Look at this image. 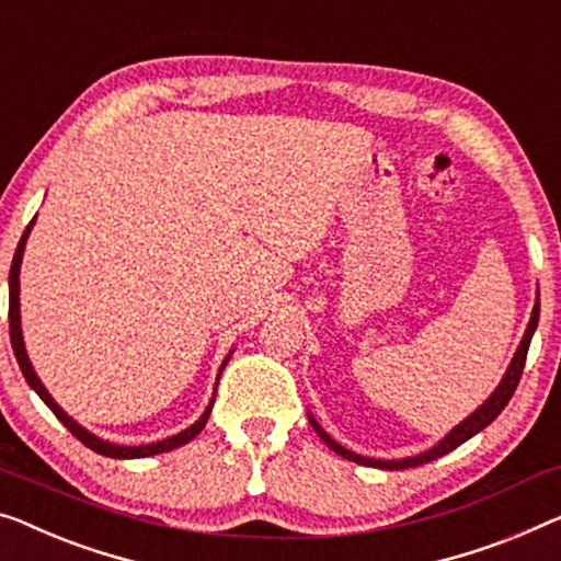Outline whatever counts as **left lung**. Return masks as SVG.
I'll use <instances>...</instances> for the list:
<instances>
[{"instance_id":"obj_1","label":"left lung","mask_w":561,"mask_h":561,"mask_svg":"<svg viewBox=\"0 0 561 561\" xmlns=\"http://www.w3.org/2000/svg\"><path fill=\"white\" fill-rule=\"evenodd\" d=\"M537 324H539V299H537V305H534V309H531V320H529V324H526V332H524V337H522V345L516 347L514 360H512V365H508V370H506L504 378H501L496 390L491 392V398H489L486 403H483L481 408H476V411H473L471 415H468L466 421L458 423L456 428L450 431L446 438H443L440 443H436V446H433V448L425 450V454H417V456H411V458H398V461H378V458H367V456L353 454V450L342 448L337 440L330 438L328 433H324V431L320 428V423H317L312 415H309V423H312V428L317 431V436H320L324 443H328V446L334 450V454L342 456V458H347V461L360 463V466L388 468V471H403V468H413V466L436 461V458L446 456L448 450H454V448L461 446V443H466L468 438H473L476 433L486 428L489 423H494L496 415L508 405V400H512L514 390H516V386H519V380H522L524 363H526V353H529V342H531V337H534V330H537Z\"/></svg>"}]
</instances>
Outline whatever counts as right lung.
<instances>
[{"label": "right lung", "instance_id": "obj_1", "mask_svg": "<svg viewBox=\"0 0 561 561\" xmlns=\"http://www.w3.org/2000/svg\"><path fill=\"white\" fill-rule=\"evenodd\" d=\"M32 227H35V219L30 221V227L24 229V233H22L20 244H16V252H14V259H12V270H10V340H12V350H14L16 363H20V370L24 375V380L30 382V388L35 390L42 400H45V405L57 415V421H60L65 428L72 433L75 438H78L80 443H85L90 450H95V454H100V456H107V458H146V456L165 454V450H173V448L183 446V443H188L191 438H196L198 433L204 431V425L208 421V413H211V408H214V400H211V403H208L204 415H201L194 425H188L186 431L175 433V436H171V438H163V440H156V443H146V446H118V443H107L103 438H98L90 431L82 428L80 423H75L72 417L67 415L62 408L55 403L53 396H49V392H47V388L39 382L35 367H32V363H30L27 350H24V340H22V324H20V266H22L24 244H27V237H30V229ZM227 363H229V357H227V360H224L221 370H224V367H227ZM221 370H219V375H221Z\"/></svg>", "mask_w": 561, "mask_h": 561}]
</instances>
